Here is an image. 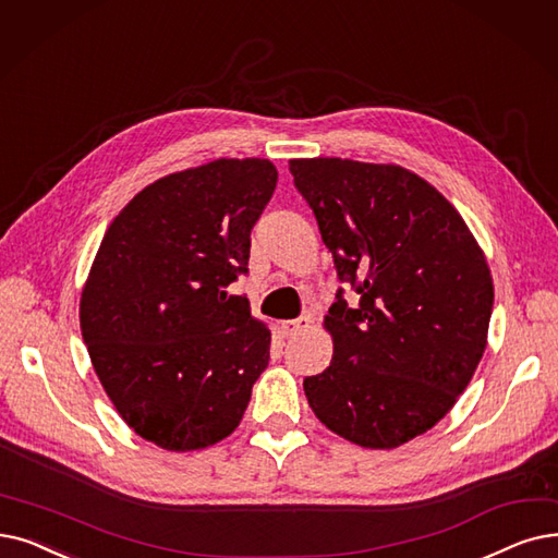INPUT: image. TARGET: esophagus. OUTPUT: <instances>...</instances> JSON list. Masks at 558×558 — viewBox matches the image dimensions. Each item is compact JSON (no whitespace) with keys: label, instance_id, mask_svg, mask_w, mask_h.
I'll return each instance as SVG.
<instances>
[{"label":"esophagus","instance_id":"esophagus-1","mask_svg":"<svg viewBox=\"0 0 558 558\" xmlns=\"http://www.w3.org/2000/svg\"><path fill=\"white\" fill-rule=\"evenodd\" d=\"M307 328H310V317H299V319L280 324V330L284 337H296V335L305 332Z\"/></svg>","mask_w":558,"mask_h":558}]
</instances>
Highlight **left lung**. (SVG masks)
<instances>
[{
	"instance_id": "8db88e82",
	"label": "left lung",
	"mask_w": 558,
	"mask_h": 558,
	"mask_svg": "<svg viewBox=\"0 0 558 558\" xmlns=\"http://www.w3.org/2000/svg\"><path fill=\"white\" fill-rule=\"evenodd\" d=\"M289 171L344 289L326 314L330 367L303 380L332 433L395 449L438 424L486 351L493 278L460 214L420 175L392 163L317 157Z\"/></svg>"
}]
</instances>
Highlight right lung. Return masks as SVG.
<instances>
[{"label": "right lung", "instance_id": "obj_1", "mask_svg": "<svg viewBox=\"0 0 558 558\" xmlns=\"http://www.w3.org/2000/svg\"><path fill=\"white\" fill-rule=\"evenodd\" d=\"M276 182L269 159L166 175L116 216L95 255L80 303L93 369L118 415L166 451L228 438L269 365V328L228 284L248 274Z\"/></svg>", "mask_w": 558, "mask_h": 558}]
</instances>
